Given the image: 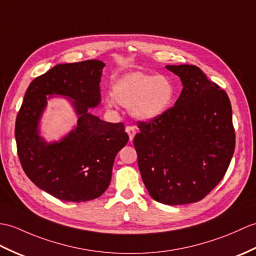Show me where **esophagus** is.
I'll return each instance as SVG.
<instances>
[{
    "instance_id": "esophagus-1",
    "label": "esophagus",
    "mask_w": 256,
    "mask_h": 256,
    "mask_svg": "<svg viewBox=\"0 0 256 256\" xmlns=\"http://www.w3.org/2000/svg\"><path fill=\"white\" fill-rule=\"evenodd\" d=\"M126 133L128 134L130 140H133L134 136H135V134H136V130H135V128H134L133 126H128L126 128Z\"/></svg>"
}]
</instances>
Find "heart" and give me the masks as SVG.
I'll use <instances>...</instances> for the list:
<instances>
[{"instance_id":"obj_1","label":"heart","mask_w":256,"mask_h":256,"mask_svg":"<svg viewBox=\"0 0 256 256\" xmlns=\"http://www.w3.org/2000/svg\"><path fill=\"white\" fill-rule=\"evenodd\" d=\"M112 98L106 104L116 102L130 109V114L138 120L150 121L164 116L176 97V86L168 76L133 72L116 80L111 88Z\"/></svg>"}]
</instances>
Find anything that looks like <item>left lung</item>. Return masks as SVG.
<instances>
[{
	"label": "left lung",
	"mask_w": 256,
	"mask_h": 256,
	"mask_svg": "<svg viewBox=\"0 0 256 256\" xmlns=\"http://www.w3.org/2000/svg\"><path fill=\"white\" fill-rule=\"evenodd\" d=\"M183 89L164 116L140 121L134 146L142 182L167 205L203 200L222 181L236 146L227 92L195 65H167Z\"/></svg>",
	"instance_id": "obj_1"
}]
</instances>
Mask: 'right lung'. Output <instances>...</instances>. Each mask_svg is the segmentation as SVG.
I'll return each mask as SVG.
<instances>
[{
  "instance_id": "1",
  "label": "right lung",
  "mask_w": 256,
  "mask_h": 256,
  "mask_svg": "<svg viewBox=\"0 0 256 256\" xmlns=\"http://www.w3.org/2000/svg\"><path fill=\"white\" fill-rule=\"evenodd\" d=\"M104 66L98 60L56 65L30 82L17 114L15 138L22 167L36 186L58 200L80 203L102 195L116 154L128 140L122 122H106L88 112L100 102ZM46 94L68 96L79 116L76 128L50 144L38 130Z\"/></svg>"
}]
</instances>
